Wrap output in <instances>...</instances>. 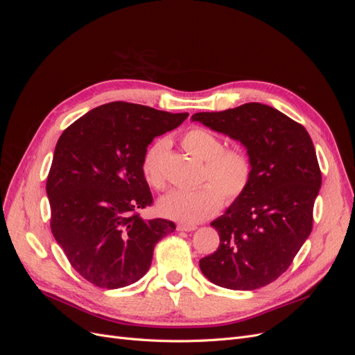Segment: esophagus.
I'll list each match as a JSON object with an SVG mask.
<instances>
[{"mask_svg":"<svg viewBox=\"0 0 355 355\" xmlns=\"http://www.w3.org/2000/svg\"><path fill=\"white\" fill-rule=\"evenodd\" d=\"M196 230H197L196 225H188V223H179L178 225V231H187V232H189V231H196Z\"/></svg>","mask_w":355,"mask_h":355,"instance_id":"34e87169","label":"esophagus"}]
</instances>
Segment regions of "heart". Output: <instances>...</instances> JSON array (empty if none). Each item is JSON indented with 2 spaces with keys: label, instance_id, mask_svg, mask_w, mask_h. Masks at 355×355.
<instances>
[{
  "label": "heart",
  "instance_id": "b5f03b06",
  "mask_svg": "<svg viewBox=\"0 0 355 355\" xmlns=\"http://www.w3.org/2000/svg\"><path fill=\"white\" fill-rule=\"evenodd\" d=\"M185 151L204 161L200 182L194 191H171L159 200L158 210L163 216L182 223H198L209 219L222 207L223 197L228 202L239 200L252 180L250 158L243 149L223 148L220 139L207 128L192 127L182 136ZM166 141H157L142 159V175L146 184L163 191L166 188L164 155Z\"/></svg>",
  "mask_w": 355,
  "mask_h": 355
}]
</instances>
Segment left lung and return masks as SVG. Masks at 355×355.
<instances>
[{"label": "left lung", "instance_id": "left-lung-1", "mask_svg": "<svg viewBox=\"0 0 355 355\" xmlns=\"http://www.w3.org/2000/svg\"><path fill=\"white\" fill-rule=\"evenodd\" d=\"M192 121L240 141L252 163L249 188L211 222L220 243L200 261V270L211 283L231 290L270 284L292 265L313 230L321 187L313 141L302 124L256 102L197 112Z\"/></svg>", "mask_w": 355, "mask_h": 355}]
</instances>
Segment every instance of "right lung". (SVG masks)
<instances>
[{"label":"right lung","mask_w":355,"mask_h":355,"mask_svg":"<svg viewBox=\"0 0 355 355\" xmlns=\"http://www.w3.org/2000/svg\"><path fill=\"white\" fill-rule=\"evenodd\" d=\"M188 112L111 102L73 121L56 144L47 176L50 228L71 266L89 283L120 288L151 266L155 244L176 230L167 219L144 220L153 194L142 159L154 137Z\"/></svg>","instance_id":"obj_1"}]
</instances>
